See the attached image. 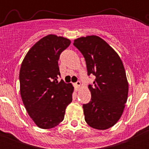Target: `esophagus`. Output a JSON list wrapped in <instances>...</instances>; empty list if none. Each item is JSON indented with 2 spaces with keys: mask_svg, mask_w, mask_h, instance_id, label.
<instances>
[{
  "mask_svg": "<svg viewBox=\"0 0 149 149\" xmlns=\"http://www.w3.org/2000/svg\"><path fill=\"white\" fill-rule=\"evenodd\" d=\"M74 86L76 88V90H79V88L81 87V82L80 81H77L76 83L74 84Z\"/></svg>",
  "mask_w": 149,
  "mask_h": 149,
  "instance_id": "esophagus-1",
  "label": "esophagus"
}]
</instances>
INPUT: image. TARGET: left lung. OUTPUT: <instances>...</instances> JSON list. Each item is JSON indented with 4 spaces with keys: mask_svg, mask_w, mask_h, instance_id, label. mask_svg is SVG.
<instances>
[{
    "mask_svg": "<svg viewBox=\"0 0 149 149\" xmlns=\"http://www.w3.org/2000/svg\"><path fill=\"white\" fill-rule=\"evenodd\" d=\"M73 45L84 55L88 76H96L93 85H88L91 101L83 104L85 120L93 128L106 130L119 120L127 100L128 82L123 62L98 36L76 39Z\"/></svg>",
    "mask_w": 149,
    "mask_h": 149,
    "instance_id": "obj_1",
    "label": "left lung"
}]
</instances>
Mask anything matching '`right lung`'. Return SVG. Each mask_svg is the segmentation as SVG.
<instances>
[{"mask_svg": "<svg viewBox=\"0 0 149 149\" xmlns=\"http://www.w3.org/2000/svg\"><path fill=\"white\" fill-rule=\"evenodd\" d=\"M70 44L68 39L49 34L31 47L22 61L21 97L29 115L40 128L59 125L72 102L73 85L58 81L60 55Z\"/></svg>", "mask_w": 149, "mask_h": 149, "instance_id": "1", "label": "right lung"}]
</instances>
